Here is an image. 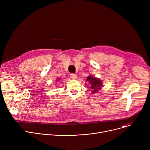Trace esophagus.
I'll return each mask as SVG.
<instances>
[{
    "label": "esophagus",
    "mask_w": 150,
    "mask_h": 150,
    "mask_svg": "<svg viewBox=\"0 0 150 150\" xmlns=\"http://www.w3.org/2000/svg\"><path fill=\"white\" fill-rule=\"evenodd\" d=\"M71 78L72 79H76L77 78V75L76 74H71Z\"/></svg>",
    "instance_id": "esophagus-1"
}]
</instances>
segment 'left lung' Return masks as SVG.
I'll use <instances>...</instances> for the list:
<instances>
[{
	"label": "left lung",
	"instance_id": "8db88e82",
	"mask_svg": "<svg viewBox=\"0 0 150 150\" xmlns=\"http://www.w3.org/2000/svg\"><path fill=\"white\" fill-rule=\"evenodd\" d=\"M87 81L90 84V89L92 93L97 92L103 86L102 81L96 77H93L92 75H90L87 78Z\"/></svg>",
	"mask_w": 150,
	"mask_h": 150
}]
</instances>
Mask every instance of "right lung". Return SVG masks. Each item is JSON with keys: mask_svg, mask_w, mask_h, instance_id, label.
I'll return each instance as SVG.
<instances>
[{"mask_svg": "<svg viewBox=\"0 0 150 150\" xmlns=\"http://www.w3.org/2000/svg\"><path fill=\"white\" fill-rule=\"evenodd\" d=\"M59 79V80H60V78H59V79Z\"/></svg>", "mask_w": 150, "mask_h": 150, "instance_id": "obj_1", "label": "right lung"}]
</instances>
